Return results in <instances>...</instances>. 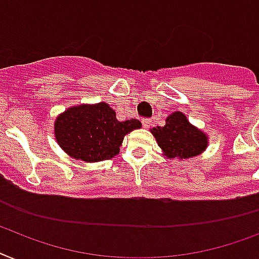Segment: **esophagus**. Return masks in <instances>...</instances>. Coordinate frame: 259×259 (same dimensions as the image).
Returning a JSON list of instances; mask_svg holds the SVG:
<instances>
[{"instance_id": "34e87169", "label": "esophagus", "mask_w": 259, "mask_h": 259, "mask_svg": "<svg viewBox=\"0 0 259 259\" xmlns=\"http://www.w3.org/2000/svg\"><path fill=\"white\" fill-rule=\"evenodd\" d=\"M142 125H144L145 129H149V127H150V126H151V121L149 118L142 119Z\"/></svg>"}]
</instances>
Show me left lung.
<instances>
[{"label": "left lung", "instance_id": "1", "mask_svg": "<svg viewBox=\"0 0 259 259\" xmlns=\"http://www.w3.org/2000/svg\"><path fill=\"white\" fill-rule=\"evenodd\" d=\"M166 158L185 159L197 157L206 150L209 137L205 132L189 122L182 111L167 115L165 125L150 129Z\"/></svg>", "mask_w": 259, "mask_h": 259}]
</instances>
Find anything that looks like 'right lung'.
Wrapping results in <instances>:
<instances>
[{
	"instance_id": "1",
	"label": "right lung",
	"mask_w": 259,
	"mask_h": 259,
	"mask_svg": "<svg viewBox=\"0 0 259 259\" xmlns=\"http://www.w3.org/2000/svg\"><path fill=\"white\" fill-rule=\"evenodd\" d=\"M142 123L136 118L118 121L106 102L81 104L66 109L54 121V136L60 148L71 158L100 162L114 158L123 137Z\"/></svg>"
}]
</instances>
